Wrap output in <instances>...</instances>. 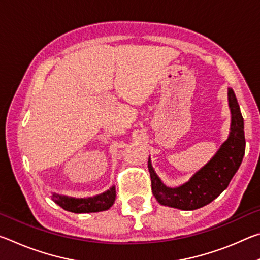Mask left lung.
I'll return each mask as SVG.
<instances>
[{"instance_id": "left-lung-1", "label": "left lung", "mask_w": 260, "mask_h": 260, "mask_svg": "<svg viewBox=\"0 0 260 260\" xmlns=\"http://www.w3.org/2000/svg\"><path fill=\"white\" fill-rule=\"evenodd\" d=\"M228 107L231 110V131L227 140L213 157L178 187H167L158 177L149 157L148 169L153 196L161 205L191 211L208 205L230 184L243 159L245 150L244 121L234 90L228 88Z\"/></svg>"}]
</instances>
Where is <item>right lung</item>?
<instances>
[{
	"label": "right lung",
	"instance_id": "add662e5",
	"mask_svg": "<svg viewBox=\"0 0 260 260\" xmlns=\"http://www.w3.org/2000/svg\"><path fill=\"white\" fill-rule=\"evenodd\" d=\"M51 199L60 208L73 213H91V212H101V211H107L113 205L116 201V187H110L107 191L99 195L90 197H77L59 195V193L52 192Z\"/></svg>",
	"mask_w": 260,
	"mask_h": 260
}]
</instances>
